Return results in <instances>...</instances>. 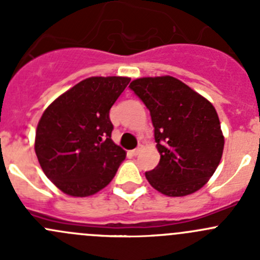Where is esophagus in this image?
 Here are the masks:
<instances>
[{
  "label": "esophagus",
  "instance_id": "34e87169",
  "mask_svg": "<svg viewBox=\"0 0 260 260\" xmlns=\"http://www.w3.org/2000/svg\"><path fill=\"white\" fill-rule=\"evenodd\" d=\"M142 151V147H137V148H135V149H132V151H131V154H132V156H137V154H140V152Z\"/></svg>",
  "mask_w": 260,
  "mask_h": 260
}]
</instances>
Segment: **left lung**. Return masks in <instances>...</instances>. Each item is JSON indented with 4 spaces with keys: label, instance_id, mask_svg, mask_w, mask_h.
Listing matches in <instances>:
<instances>
[{
    "label": "left lung",
    "instance_id": "1",
    "mask_svg": "<svg viewBox=\"0 0 260 260\" xmlns=\"http://www.w3.org/2000/svg\"><path fill=\"white\" fill-rule=\"evenodd\" d=\"M129 88L145 103L154 127L159 164L146 179L161 193L186 196L214 175L224 149L214 106L174 77L141 78Z\"/></svg>",
    "mask_w": 260,
    "mask_h": 260
}]
</instances>
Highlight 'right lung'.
I'll return each instance as SVG.
<instances>
[{
	"mask_svg": "<svg viewBox=\"0 0 260 260\" xmlns=\"http://www.w3.org/2000/svg\"><path fill=\"white\" fill-rule=\"evenodd\" d=\"M129 80L88 78L44 112L36 129L35 152L44 174L62 192L85 198L113 180L125 151L112 141L109 111Z\"/></svg>",
	"mask_w": 260,
	"mask_h": 260,
	"instance_id": "obj_1",
	"label": "right lung"
}]
</instances>
